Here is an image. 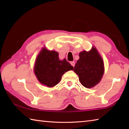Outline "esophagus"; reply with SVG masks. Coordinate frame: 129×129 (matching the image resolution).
<instances>
[{
    "label": "esophagus",
    "mask_w": 129,
    "mask_h": 129,
    "mask_svg": "<svg viewBox=\"0 0 129 129\" xmlns=\"http://www.w3.org/2000/svg\"><path fill=\"white\" fill-rule=\"evenodd\" d=\"M70 64H71V65H72L73 67H74L75 66V62L74 61H71L70 62Z\"/></svg>",
    "instance_id": "esophagus-1"
}]
</instances>
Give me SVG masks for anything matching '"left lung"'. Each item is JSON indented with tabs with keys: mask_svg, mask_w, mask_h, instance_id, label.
Wrapping results in <instances>:
<instances>
[{
	"mask_svg": "<svg viewBox=\"0 0 129 129\" xmlns=\"http://www.w3.org/2000/svg\"><path fill=\"white\" fill-rule=\"evenodd\" d=\"M79 59L74 68L79 76V80L86 88H91L100 81L104 73L102 57L96 48L89 51H83L79 53Z\"/></svg>",
	"mask_w": 129,
	"mask_h": 129,
	"instance_id": "obj_1",
	"label": "left lung"
}]
</instances>
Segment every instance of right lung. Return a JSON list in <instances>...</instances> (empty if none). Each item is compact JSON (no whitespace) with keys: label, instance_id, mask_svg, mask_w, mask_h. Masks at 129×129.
Segmentation results:
<instances>
[{"label":"right lung","instance_id":"add662e5","mask_svg":"<svg viewBox=\"0 0 129 129\" xmlns=\"http://www.w3.org/2000/svg\"><path fill=\"white\" fill-rule=\"evenodd\" d=\"M73 69L65 59L59 60L57 52L44 48L35 60L34 71L41 84L52 87L59 83L65 73Z\"/></svg>","mask_w":129,"mask_h":129}]
</instances>
